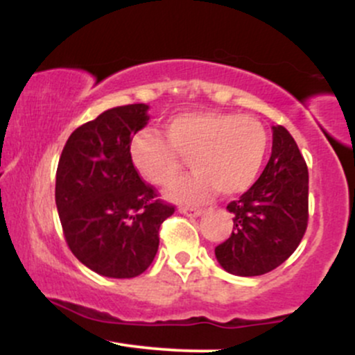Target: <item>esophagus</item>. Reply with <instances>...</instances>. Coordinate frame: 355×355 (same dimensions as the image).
Returning <instances> with one entry per match:
<instances>
[{
  "mask_svg": "<svg viewBox=\"0 0 355 355\" xmlns=\"http://www.w3.org/2000/svg\"><path fill=\"white\" fill-rule=\"evenodd\" d=\"M180 211L182 214L189 215V217H198V215L203 214L202 209H190V207H182Z\"/></svg>",
  "mask_w": 355,
  "mask_h": 355,
  "instance_id": "34e87169",
  "label": "esophagus"
}]
</instances>
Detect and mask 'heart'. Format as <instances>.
I'll return each mask as SVG.
<instances>
[{
	"instance_id": "b5f03b06",
	"label": "heart",
	"mask_w": 355,
	"mask_h": 355,
	"mask_svg": "<svg viewBox=\"0 0 355 355\" xmlns=\"http://www.w3.org/2000/svg\"><path fill=\"white\" fill-rule=\"evenodd\" d=\"M268 152V132L260 120L223 112H193L170 118L165 138L138 132L128 145L130 160L146 182L172 185L185 166L198 170L170 190L173 200L197 203L210 191L232 197L254 185Z\"/></svg>"
}]
</instances>
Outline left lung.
I'll use <instances>...</instances> for the list:
<instances>
[{
	"label": "left lung",
	"mask_w": 355,
	"mask_h": 355,
	"mask_svg": "<svg viewBox=\"0 0 355 355\" xmlns=\"http://www.w3.org/2000/svg\"><path fill=\"white\" fill-rule=\"evenodd\" d=\"M230 237L215 247L229 274L263 275L295 252L309 222V170L287 128L274 126L270 160L254 185L227 205Z\"/></svg>",
	"instance_id": "left-lung-1"
}]
</instances>
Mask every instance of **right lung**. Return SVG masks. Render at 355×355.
Instances as JSON below:
<instances>
[{"label":"right lung","mask_w":355,"mask_h":355,"mask_svg":"<svg viewBox=\"0 0 355 355\" xmlns=\"http://www.w3.org/2000/svg\"><path fill=\"white\" fill-rule=\"evenodd\" d=\"M146 110L125 105L78 126L56 168L55 200L68 247L83 266L113 279L144 274L157 255L160 225L175 211L130 160V140L148 121Z\"/></svg>","instance_id":"1"}]
</instances>
